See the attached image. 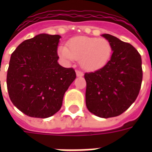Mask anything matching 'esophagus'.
Here are the masks:
<instances>
[{
    "instance_id": "esophagus-1",
    "label": "esophagus",
    "mask_w": 152,
    "mask_h": 152,
    "mask_svg": "<svg viewBox=\"0 0 152 152\" xmlns=\"http://www.w3.org/2000/svg\"><path fill=\"white\" fill-rule=\"evenodd\" d=\"M76 76H83V72L80 71V70H76Z\"/></svg>"
}]
</instances>
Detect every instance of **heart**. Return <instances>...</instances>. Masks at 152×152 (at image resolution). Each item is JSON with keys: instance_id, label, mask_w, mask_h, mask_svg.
<instances>
[{"instance_id": "b5f03b06", "label": "heart", "mask_w": 152, "mask_h": 152, "mask_svg": "<svg viewBox=\"0 0 152 152\" xmlns=\"http://www.w3.org/2000/svg\"><path fill=\"white\" fill-rule=\"evenodd\" d=\"M68 46H60V56L66 61H80L81 67L88 71L105 66L112 54L111 44L106 39L77 37L71 39Z\"/></svg>"}]
</instances>
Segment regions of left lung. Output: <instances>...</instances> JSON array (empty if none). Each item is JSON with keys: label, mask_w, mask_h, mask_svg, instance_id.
<instances>
[{"label": "left lung", "mask_w": 152, "mask_h": 152, "mask_svg": "<svg viewBox=\"0 0 152 152\" xmlns=\"http://www.w3.org/2000/svg\"><path fill=\"white\" fill-rule=\"evenodd\" d=\"M110 42L113 53L102 69L84 74L86 106L100 118L117 117L137 99L141 87V56L131 44L109 34L102 35Z\"/></svg>", "instance_id": "obj_1"}]
</instances>
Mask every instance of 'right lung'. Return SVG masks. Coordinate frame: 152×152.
<instances>
[{
    "label": "right lung",
    "instance_id": "add662e5",
    "mask_svg": "<svg viewBox=\"0 0 152 152\" xmlns=\"http://www.w3.org/2000/svg\"><path fill=\"white\" fill-rule=\"evenodd\" d=\"M61 36L40 34L20 43L11 55L7 88L13 105L26 115L46 118L59 110L76 79L72 68L57 62Z\"/></svg>",
    "mask_w": 152,
    "mask_h": 152
}]
</instances>
